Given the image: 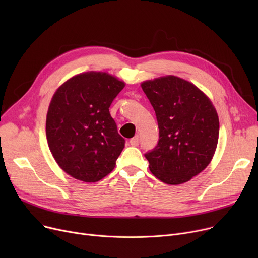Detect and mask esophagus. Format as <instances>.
<instances>
[{
	"mask_svg": "<svg viewBox=\"0 0 258 258\" xmlns=\"http://www.w3.org/2000/svg\"><path fill=\"white\" fill-rule=\"evenodd\" d=\"M139 142H140V139H139L138 136L134 137V138H132V139L130 140V143H131L132 146H138V145H139Z\"/></svg>",
	"mask_w": 258,
	"mask_h": 258,
	"instance_id": "obj_1",
	"label": "esophagus"
}]
</instances>
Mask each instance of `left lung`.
<instances>
[{
	"mask_svg": "<svg viewBox=\"0 0 258 258\" xmlns=\"http://www.w3.org/2000/svg\"><path fill=\"white\" fill-rule=\"evenodd\" d=\"M141 87L159 126L156 147L144 155L150 169L166 184L185 183L204 170L214 155L218 113L204 93L182 78L160 77Z\"/></svg>",
	"mask_w": 258,
	"mask_h": 258,
	"instance_id": "obj_1",
	"label": "left lung"
}]
</instances>
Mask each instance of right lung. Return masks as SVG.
Returning a JSON list of instances; mask_svg holds the SVG:
<instances>
[{"label":"right lung","mask_w":258,"mask_h":258,"mask_svg":"<svg viewBox=\"0 0 258 258\" xmlns=\"http://www.w3.org/2000/svg\"><path fill=\"white\" fill-rule=\"evenodd\" d=\"M124 83L103 72L76 75L58 88L49 105L46 135L59 167L84 182L110 173L124 148L110 108Z\"/></svg>","instance_id":"1"}]
</instances>
